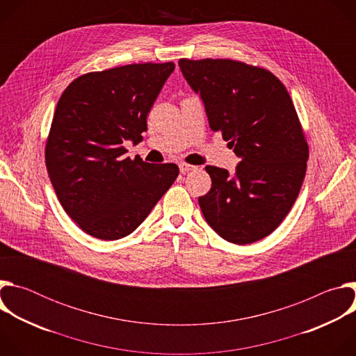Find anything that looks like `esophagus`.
<instances>
[{
    "label": "esophagus",
    "mask_w": 356,
    "mask_h": 356,
    "mask_svg": "<svg viewBox=\"0 0 356 356\" xmlns=\"http://www.w3.org/2000/svg\"><path fill=\"white\" fill-rule=\"evenodd\" d=\"M179 169H180V172H181V173H186V172L194 170V169H195V166H193V165H188V163H184V162H181V163H179Z\"/></svg>",
    "instance_id": "1"
}]
</instances>
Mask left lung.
I'll return each mask as SVG.
<instances>
[{
  "mask_svg": "<svg viewBox=\"0 0 356 356\" xmlns=\"http://www.w3.org/2000/svg\"><path fill=\"white\" fill-rule=\"evenodd\" d=\"M179 66L210 128L222 132L239 158L234 175L206 168L213 184L198 197L202 216L228 242H257L280 225L306 176L309 146L293 101L261 67L228 59H180Z\"/></svg>",
  "mask_w": 356,
  "mask_h": 356,
  "instance_id": "obj_1",
  "label": "left lung"
}]
</instances>
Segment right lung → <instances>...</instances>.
Listing matches in <instances>:
<instances>
[{
    "label": "right lung",
    "instance_id": "1",
    "mask_svg": "<svg viewBox=\"0 0 356 356\" xmlns=\"http://www.w3.org/2000/svg\"><path fill=\"white\" fill-rule=\"evenodd\" d=\"M175 63H143L80 76L63 91L44 159L67 216L91 236L132 234L169 190L179 168L125 156L139 143L146 117Z\"/></svg>",
    "mask_w": 356,
    "mask_h": 356
}]
</instances>
